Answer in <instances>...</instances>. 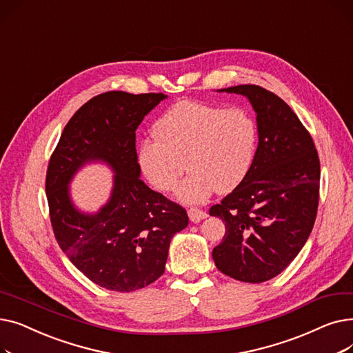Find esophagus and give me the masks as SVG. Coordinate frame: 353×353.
I'll return each instance as SVG.
<instances>
[{
	"instance_id": "1",
	"label": "esophagus",
	"mask_w": 353,
	"mask_h": 353,
	"mask_svg": "<svg viewBox=\"0 0 353 353\" xmlns=\"http://www.w3.org/2000/svg\"><path fill=\"white\" fill-rule=\"evenodd\" d=\"M188 213H189V217H190V220L193 221V223H199V221H201L203 219L208 217V213L205 210L199 209V208H190L188 210Z\"/></svg>"
}]
</instances>
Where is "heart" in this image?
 I'll return each instance as SVG.
<instances>
[{"label":"heart","mask_w":353,"mask_h":353,"mask_svg":"<svg viewBox=\"0 0 353 353\" xmlns=\"http://www.w3.org/2000/svg\"><path fill=\"white\" fill-rule=\"evenodd\" d=\"M153 132L156 139L139 145L140 169L157 190L170 192L188 164L190 173L177 189L184 203L205 201L214 190L228 193L239 186L250 170L259 140L257 123L248 110L193 100L172 105Z\"/></svg>","instance_id":"1"}]
</instances>
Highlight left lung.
Instances as JSON below:
<instances>
[{
    "label": "left lung",
    "instance_id": "8db88e82",
    "mask_svg": "<svg viewBox=\"0 0 353 353\" xmlns=\"http://www.w3.org/2000/svg\"><path fill=\"white\" fill-rule=\"evenodd\" d=\"M225 91L252 103L259 145L246 177L209 210L226 226L212 254L221 273L262 283L282 273L306 243L318 213L321 161L306 127L274 92L252 84Z\"/></svg>",
    "mask_w": 353,
    "mask_h": 353
}]
</instances>
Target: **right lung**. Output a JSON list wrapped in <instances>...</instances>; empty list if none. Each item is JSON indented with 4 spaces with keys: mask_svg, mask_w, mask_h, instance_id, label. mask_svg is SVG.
Returning a JSON list of instances; mask_svg holds the SVG:
<instances>
[{
    "mask_svg": "<svg viewBox=\"0 0 353 353\" xmlns=\"http://www.w3.org/2000/svg\"><path fill=\"white\" fill-rule=\"evenodd\" d=\"M163 92L107 91L81 105L63 130L48 161L46 192L55 239L71 263L91 282L133 292L164 273L172 237L189 225L186 209L140 180L136 130ZM115 170V188L96 215L72 206L66 184L88 161Z\"/></svg>",
    "mask_w": 353,
    "mask_h": 353,
    "instance_id": "obj_1",
    "label": "right lung"
}]
</instances>
